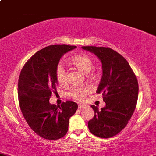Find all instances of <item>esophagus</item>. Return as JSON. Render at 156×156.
<instances>
[{
  "instance_id": "34e87169",
  "label": "esophagus",
  "mask_w": 156,
  "mask_h": 156,
  "mask_svg": "<svg viewBox=\"0 0 156 156\" xmlns=\"http://www.w3.org/2000/svg\"><path fill=\"white\" fill-rule=\"evenodd\" d=\"M78 107H79V109L82 110V109H83V108L86 107V105H85V104H79Z\"/></svg>"
}]
</instances>
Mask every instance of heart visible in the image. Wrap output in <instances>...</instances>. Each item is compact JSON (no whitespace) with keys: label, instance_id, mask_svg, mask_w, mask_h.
I'll use <instances>...</instances> for the list:
<instances>
[{"label":"heart","instance_id":"b5f03b06","mask_svg":"<svg viewBox=\"0 0 156 156\" xmlns=\"http://www.w3.org/2000/svg\"><path fill=\"white\" fill-rule=\"evenodd\" d=\"M72 62L85 73H89L93 67V62L91 58L86 54H78L73 56L71 58ZM56 78L58 82L63 84L65 82V69L62 63H59L56 67L55 70ZM90 92V89L88 87H78L73 86L69 90L68 95L76 100H83Z\"/></svg>","mask_w":156,"mask_h":156}]
</instances>
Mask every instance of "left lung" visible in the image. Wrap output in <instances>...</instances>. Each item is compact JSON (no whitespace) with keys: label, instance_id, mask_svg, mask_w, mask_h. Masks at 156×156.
<instances>
[{"label":"left lung","instance_id":"1","mask_svg":"<svg viewBox=\"0 0 156 156\" xmlns=\"http://www.w3.org/2000/svg\"><path fill=\"white\" fill-rule=\"evenodd\" d=\"M94 53L102 64V77L96 92L102 93L106 106L94 105L92 119L88 123L90 132L101 138L116 135L127 126L137 105L138 82L127 60L109 47L82 46Z\"/></svg>","mask_w":156,"mask_h":156}]
</instances>
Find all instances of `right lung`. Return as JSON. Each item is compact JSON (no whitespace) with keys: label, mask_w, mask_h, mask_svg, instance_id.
Instances as JSON below:
<instances>
[{"label":"right lung","mask_w":156,"mask_h":156,"mask_svg":"<svg viewBox=\"0 0 156 156\" xmlns=\"http://www.w3.org/2000/svg\"><path fill=\"white\" fill-rule=\"evenodd\" d=\"M76 46L52 45L37 52L21 70L18 82L21 111L28 126L40 137L58 140L68 130L69 119L78 108L76 103L51 104L52 92L57 93L55 70L60 58Z\"/></svg>","instance_id":"1"}]
</instances>
